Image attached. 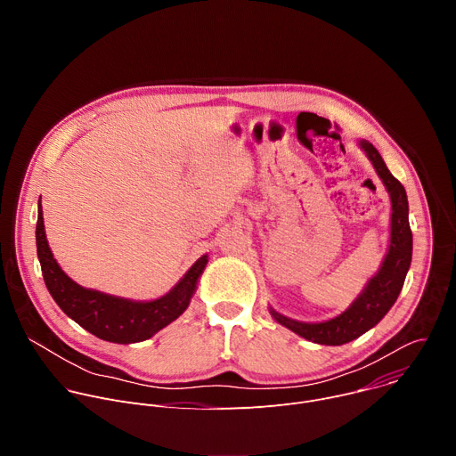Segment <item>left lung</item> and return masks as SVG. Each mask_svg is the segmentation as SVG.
<instances>
[{
  "mask_svg": "<svg viewBox=\"0 0 456 456\" xmlns=\"http://www.w3.org/2000/svg\"><path fill=\"white\" fill-rule=\"evenodd\" d=\"M357 144L366 153L375 173L382 180L389 194V204H392V218H389V245L379 271L375 273V276L368 280L362 292L354 299V303L345 312L327 321L305 322V321L290 319L276 312L273 306H269L271 315L280 324H283L285 329L317 345L339 346L361 338L364 332L373 329L375 324L389 312V308L395 305L411 265L413 236H411L410 218H408L410 208H408L406 189L392 173H389L380 153L373 148V144H370L364 139H361Z\"/></svg>",
  "mask_w": 456,
  "mask_h": 456,
  "instance_id": "left-lung-1",
  "label": "left lung"
}]
</instances>
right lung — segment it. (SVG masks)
I'll use <instances>...</instances> for the list:
<instances>
[{
	"instance_id": "right-lung-1",
	"label": "right lung",
	"mask_w": 456,
	"mask_h": 456,
	"mask_svg": "<svg viewBox=\"0 0 456 456\" xmlns=\"http://www.w3.org/2000/svg\"><path fill=\"white\" fill-rule=\"evenodd\" d=\"M36 245L45 285L59 308L95 338L117 345L146 341L180 317L189 306L192 294L197 292L199 280L209 262L208 254L200 256L167 294L151 301H135L85 289L55 262L45 232L41 197L37 204Z\"/></svg>"
}]
</instances>
